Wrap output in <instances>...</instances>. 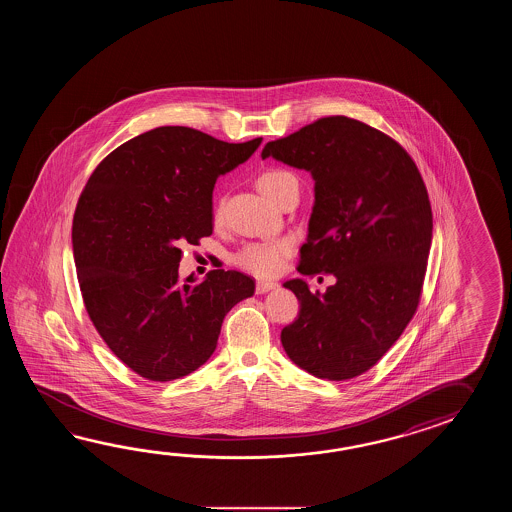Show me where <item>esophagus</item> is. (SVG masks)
<instances>
[{"label":"esophagus","mask_w":512,"mask_h":512,"mask_svg":"<svg viewBox=\"0 0 512 512\" xmlns=\"http://www.w3.org/2000/svg\"><path fill=\"white\" fill-rule=\"evenodd\" d=\"M274 287H276L274 282H258L256 283V294L269 293Z\"/></svg>","instance_id":"esophagus-1"}]
</instances>
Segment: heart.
Listing matches in <instances>:
<instances>
[{
  "instance_id": "b5f03b06",
  "label": "heart",
  "mask_w": 512,
  "mask_h": 512,
  "mask_svg": "<svg viewBox=\"0 0 512 512\" xmlns=\"http://www.w3.org/2000/svg\"><path fill=\"white\" fill-rule=\"evenodd\" d=\"M256 186L260 188L263 196L280 205L291 192H298V179L282 168H269L258 175ZM221 212L223 199H218L214 207V219L221 218ZM291 252L293 243L289 240L254 241L243 245L240 251L232 256V261L241 271L254 274L258 278H267L282 269L283 261Z\"/></svg>"
}]
</instances>
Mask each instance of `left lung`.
Instances as JSON below:
<instances>
[{
	"label": "left lung",
	"instance_id": "8db88e82",
	"mask_svg": "<svg viewBox=\"0 0 512 512\" xmlns=\"http://www.w3.org/2000/svg\"><path fill=\"white\" fill-rule=\"evenodd\" d=\"M261 157L304 168L315 207L298 272L337 282L313 294L283 283L300 313L282 329L289 359L318 379L371 370L414 318L432 243V207L414 159L390 135L344 115L267 142Z\"/></svg>",
	"mask_w": 512,
	"mask_h": 512
}]
</instances>
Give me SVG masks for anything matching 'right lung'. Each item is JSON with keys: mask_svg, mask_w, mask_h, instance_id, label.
<instances>
[{"mask_svg": "<svg viewBox=\"0 0 512 512\" xmlns=\"http://www.w3.org/2000/svg\"><path fill=\"white\" fill-rule=\"evenodd\" d=\"M261 137L219 141L163 126L120 144L87 179L73 216V254L87 315L117 359L148 381L203 366L223 318L254 294L238 271L179 282L181 247L212 234L218 175L245 163Z\"/></svg>", "mask_w": 512, "mask_h": 512, "instance_id": "add662e5", "label": "right lung"}]
</instances>
